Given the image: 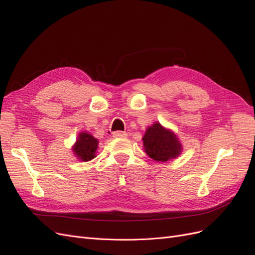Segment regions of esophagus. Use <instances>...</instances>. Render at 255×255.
<instances>
[{
  "mask_svg": "<svg viewBox=\"0 0 255 255\" xmlns=\"http://www.w3.org/2000/svg\"><path fill=\"white\" fill-rule=\"evenodd\" d=\"M113 136L116 138H120V137H127L128 134L126 132H121V130H116V132L113 133Z\"/></svg>",
  "mask_w": 255,
  "mask_h": 255,
  "instance_id": "34e87169",
  "label": "esophagus"
}]
</instances>
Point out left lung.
I'll use <instances>...</instances> for the list:
<instances>
[{"label":"left lung","instance_id":"8db88e82","mask_svg":"<svg viewBox=\"0 0 255 255\" xmlns=\"http://www.w3.org/2000/svg\"><path fill=\"white\" fill-rule=\"evenodd\" d=\"M142 142L146 155L160 163L177 157L183 151V145L176 134L157 121L146 128Z\"/></svg>","mask_w":255,"mask_h":255}]
</instances>
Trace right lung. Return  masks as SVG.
<instances>
[{
	"mask_svg": "<svg viewBox=\"0 0 255 255\" xmlns=\"http://www.w3.org/2000/svg\"><path fill=\"white\" fill-rule=\"evenodd\" d=\"M74 156L82 161H89L97 156L99 140L88 132H80L78 139L72 145Z\"/></svg>",
	"mask_w": 255,
	"mask_h": 255,
	"instance_id": "obj_1",
	"label": "right lung"
}]
</instances>
